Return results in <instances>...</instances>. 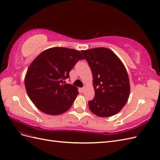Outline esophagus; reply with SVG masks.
I'll list each match as a JSON object with an SVG mask.
<instances>
[{
    "instance_id": "1",
    "label": "esophagus",
    "mask_w": 160,
    "mask_h": 160,
    "mask_svg": "<svg viewBox=\"0 0 160 160\" xmlns=\"http://www.w3.org/2000/svg\"><path fill=\"white\" fill-rule=\"evenodd\" d=\"M81 90H82V92H85V90H86V87H85V86H84V87H83L82 88Z\"/></svg>"
}]
</instances>
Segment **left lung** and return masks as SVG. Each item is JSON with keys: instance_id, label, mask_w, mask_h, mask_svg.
Segmentation results:
<instances>
[{"instance_id": "left-lung-1", "label": "left lung", "mask_w": 160, "mask_h": 160, "mask_svg": "<svg viewBox=\"0 0 160 160\" xmlns=\"http://www.w3.org/2000/svg\"><path fill=\"white\" fill-rule=\"evenodd\" d=\"M93 76L94 98L88 102L90 110L100 117L115 115L125 105L130 94L126 68L112 50L97 48L82 50Z\"/></svg>"}]
</instances>
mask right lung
Here are the masks:
<instances>
[{"label":"right lung","instance_id":"add662e5","mask_svg":"<svg viewBox=\"0 0 160 160\" xmlns=\"http://www.w3.org/2000/svg\"><path fill=\"white\" fill-rule=\"evenodd\" d=\"M74 49L55 47L41 53L32 62L25 77L27 93L39 111L58 115L69 110L78 91L66 84L69 72L76 62L84 60Z\"/></svg>","mask_w":160,"mask_h":160}]
</instances>
